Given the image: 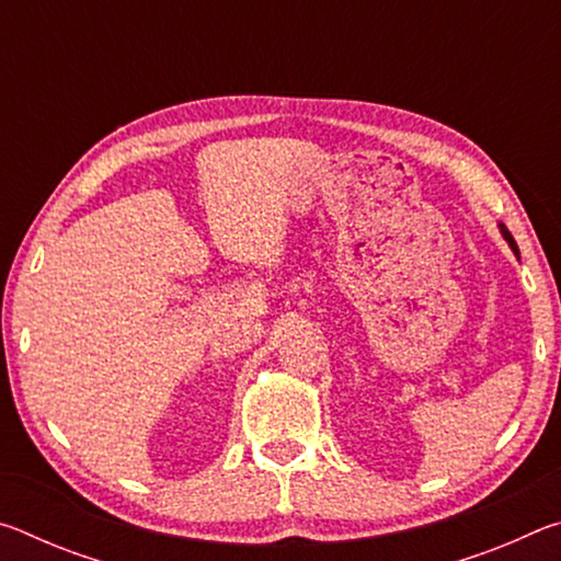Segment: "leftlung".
<instances>
[{
    "mask_svg": "<svg viewBox=\"0 0 561 561\" xmlns=\"http://www.w3.org/2000/svg\"><path fill=\"white\" fill-rule=\"evenodd\" d=\"M500 232H502V237H505V240H507V244H510V250H512V252H515V254H519V250H517V242H515V237H512V234H510V230H507V227H505V225H500Z\"/></svg>",
    "mask_w": 561,
    "mask_h": 561,
    "instance_id": "obj_1",
    "label": "left lung"
}]
</instances>
